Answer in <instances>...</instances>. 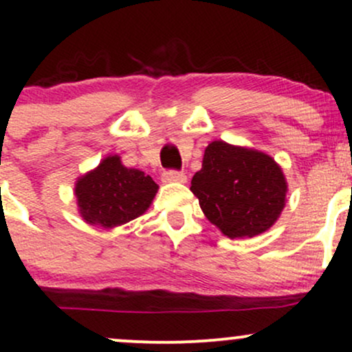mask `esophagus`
Wrapping results in <instances>:
<instances>
[{
    "instance_id": "34e87169",
    "label": "esophagus",
    "mask_w": 352,
    "mask_h": 352,
    "mask_svg": "<svg viewBox=\"0 0 352 352\" xmlns=\"http://www.w3.org/2000/svg\"><path fill=\"white\" fill-rule=\"evenodd\" d=\"M162 180L165 184H185V182H187V175H185L184 172L170 170V172H164Z\"/></svg>"
}]
</instances>
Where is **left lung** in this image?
<instances>
[{"mask_svg":"<svg viewBox=\"0 0 352 352\" xmlns=\"http://www.w3.org/2000/svg\"><path fill=\"white\" fill-rule=\"evenodd\" d=\"M190 190L205 217L228 238H252L273 227L286 204L281 167L265 152L208 144Z\"/></svg>","mask_w":352,"mask_h":352,"instance_id":"obj_1","label":"left lung"}]
</instances>
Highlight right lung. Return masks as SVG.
Listing matches in <instances>:
<instances>
[{
	"label": "right lung",
	"mask_w": 352,
	"mask_h": 352,
	"mask_svg": "<svg viewBox=\"0 0 352 352\" xmlns=\"http://www.w3.org/2000/svg\"><path fill=\"white\" fill-rule=\"evenodd\" d=\"M157 190L159 185L151 175L124 167L119 155H109L94 170L79 177L74 195L86 223L114 228L142 215Z\"/></svg>",
	"instance_id": "1"
}]
</instances>
